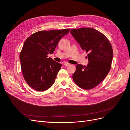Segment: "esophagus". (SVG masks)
Wrapping results in <instances>:
<instances>
[{"label":"esophagus","mask_w":130,"mask_h":130,"mask_svg":"<svg viewBox=\"0 0 130 130\" xmlns=\"http://www.w3.org/2000/svg\"><path fill=\"white\" fill-rule=\"evenodd\" d=\"M64 65L65 66H68L70 65V63H68V62H65V63H64Z\"/></svg>","instance_id":"34e87169"}]
</instances>
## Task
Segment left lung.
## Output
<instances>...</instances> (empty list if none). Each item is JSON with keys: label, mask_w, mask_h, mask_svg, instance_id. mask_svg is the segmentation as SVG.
<instances>
[{"label": "left lung", "mask_w": 130, "mask_h": 130, "mask_svg": "<svg viewBox=\"0 0 130 130\" xmlns=\"http://www.w3.org/2000/svg\"><path fill=\"white\" fill-rule=\"evenodd\" d=\"M70 33L82 50L88 53L87 66L76 65L73 79L78 87L91 89L99 85L107 75L113 59V49L104 34L90 27L72 29Z\"/></svg>", "instance_id": "obj_1"}]
</instances>
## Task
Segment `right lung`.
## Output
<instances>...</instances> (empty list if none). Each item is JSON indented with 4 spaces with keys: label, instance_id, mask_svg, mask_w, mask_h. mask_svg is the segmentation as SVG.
Returning a JSON list of instances; mask_svg holds the SVG:
<instances>
[{
    "label": "right lung",
    "instance_id": "add662e5",
    "mask_svg": "<svg viewBox=\"0 0 130 130\" xmlns=\"http://www.w3.org/2000/svg\"><path fill=\"white\" fill-rule=\"evenodd\" d=\"M70 29L40 31L27 38L19 55L23 77L30 87L44 91L52 86L62 64L48 57Z\"/></svg>",
    "mask_w": 130,
    "mask_h": 130
}]
</instances>
